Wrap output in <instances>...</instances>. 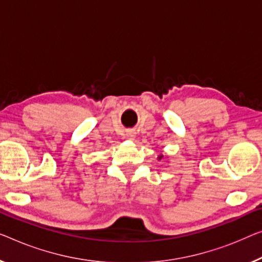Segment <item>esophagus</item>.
<instances>
[{
  "label": "esophagus",
  "mask_w": 262,
  "mask_h": 262,
  "mask_svg": "<svg viewBox=\"0 0 262 262\" xmlns=\"http://www.w3.org/2000/svg\"><path fill=\"white\" fill-rule=\"evenodd\" d=\"M126 136H127V138L128 139H134L135 138V133L134 132H132V130H128L127 132V134H126Z\"/></svg>",
  "instance_id": "obj_1"
}]
</instances>
